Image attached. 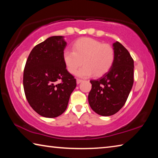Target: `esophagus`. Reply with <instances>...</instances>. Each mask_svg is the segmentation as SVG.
Here are the masks:
<instances>
[{"label": "esophagus", "instance_id": "34e87169", "mask_svg": "<svg viewBox=\"0 0 158 158\" xmlns=\"http://www.w3.org/2000/svg\"><path fill=\"white\" fill-rule=\"evenodd\" d=\"M82 81V80L81 79H77V84H80V83H81Z\"/></svg>", "mask_w": 158, "mask_h": 158}]
</instances>
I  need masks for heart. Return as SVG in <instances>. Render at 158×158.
<instances>
[{
	"mask_svg": "<svg viewBox=\"0 0 158 158\" xmlns=\"http://www.w3.org/2000/svg\"><path fill=\"white\" fill-rule=\"evenodd\" d=\"M73 51L64 50L63 61L68 71L81 77H96L105 74L110 69L114 61V51L110 45L103 44L95 39L84 37L73 44Z\"/></svg>",
	"mask_w": 158,
	"mask_h": 158,
	"instance_id": "obj_1",
	"label": "heart"
}]
</instances>
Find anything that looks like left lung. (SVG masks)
Segmentation results:
<instances>
[{
    "label": "left lung",
    "instance_id": "left-lung-1",
    "mask_svg": "<svg viewBox=\"0 0 158 158\" xmlns=\"http://www.w3.org/2000/svg\"><path fill=\"white\" fill-rule=\"evenodd\" d=\"M113 47V65L100 78L90 81V106L103 116L114 115L124 106L134 83V60L129 52L118 42Z\"/></svg>",
    "mask_w": 158,
    "mask_h": 158
}]
</instances>
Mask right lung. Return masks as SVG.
<instances>
[{
	"label": "right lung",
	"instance_id": "obj_1",
	"mask_svg": "<svg viewBox=\"0 0 158 158\" xmlns=\"http://www.w3.org/2000/svg\"><path fill=\"white\" fill-rule=\"evenodd\" d=\"M64 36H52L36 45L23 71V89L29 105L45 118L59 116L68 107L76 79L66 69Z\"/></svg>",
	"mask_w": 158,
	"mask_h": 158
}]
</instances>
